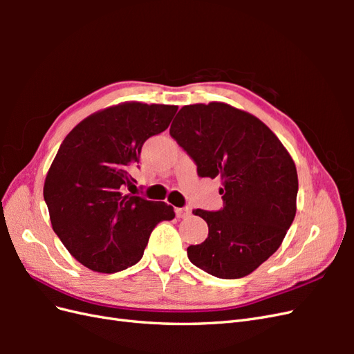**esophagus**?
Here are the masks:
<instances>
[{
  "label": "esophagus",
  "instance_id": "obj_1",
  "mask_svg": "<svg viewBox=\"0 0 354 354\" xmlns=\"http://www.w3.org/2000/svg\"><path fill=\"white\" fill-rule=\"evenodd\" d=\"M190 214H192V211L187 207H185V208H176V216L178 218H187V217H190Z\"/></svg>",
  "mask_w": 354,
  "mask_h": 354
}]
</instances>
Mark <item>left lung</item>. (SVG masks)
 I'll list each match as a JSON object with an SVG mask.
<instances>
[{
	"mask_svg": "<svg viewBox=\"0 0 354 354\" xmlns=\"http://www.w3.org/2000/svg\"><path fill=\"white\" fill-rule=\"evenodd\" d=\"M169 134L201 177L223 185V209H194L207 221L208 238L189 246V260L221 279L248 276L277 251L294 221V159L259 118L223 102L183 106Z\"/></svg>",
	"mask_w": 354,
	"mask_h": 354,
	"instance_id": "8db88e82",
	"label": "left lung"
}]
</instances>
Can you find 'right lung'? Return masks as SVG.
<instances>
[{"mask_svg":"<svg viewBox=\"0 0 354 354\" xmlns=\"http://www.w3.org/2000/svg\"><path fill=\"white\" fill-rule=\"evenodd\" d=\"M178 106L124 102L94 112L65 137L44 181L51 227L75 260L115 273L140 261L156 224L176 217L165 202L124 194L149 137Z\"/></svg>","mask_w":354,"mask_h":354,"instance_id":"right-lung-1","label":"right lung"}]
</instances>
